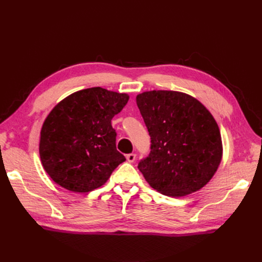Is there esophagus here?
Segmentation results:
<instances>
[{"label":"esophagus","instance_id":"esophagus-1","mask_svg":"<svg viewBox=\"0 0 262 262\" xmlns=\"http://www.w3.org/2000/svg\"><path fill=\"white\" fill-rule=\"evenodd\" d=\"M126 159H127L128 162H134L135 159H136V154H134V153L127 154V155H126Z\"/></svg>","mask_w":262,"mask_h":262}]
</instances>
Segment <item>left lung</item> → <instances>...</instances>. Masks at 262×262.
I'll return each instance as SVG.
<instances>
[{"instance_id":"obj_1","label":"left lung","mask_w":262,"mask_h":262,"mask_svg":"<svg viewBox=\"0 0 262 262\" xmlns=\"http://www.w3.org/2000/svg\"><path fill=\"white\" fill-rule=\"evenodd\" d=\"M136 102L150 136V152L138 164L148 185L173 198L207 185L223 154L209 110L193 96L171 90L145 91Z\"/></svg>"}]
</instances>
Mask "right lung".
<instances>
[{
	"label": "right lung",
	"instance_id": "right-lung-1",
	"mask_svg": "<svg viewBox=\"0 0 262 262\" xmlns=\"http://www.w3.org/2000/svg\"><path fill=\"white\" fill-rule=\"evenodd\" d=\"M129 95L93 87L76 91L48 115L39 154L46 172L62 188L85 193L103 186L125 161L116 146L112 119Z\"/></svg>",
	"mask_w": 262,
	"mask_h": 262
}]
</instances>
